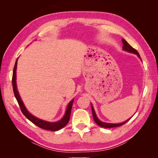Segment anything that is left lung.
I'll use <instances>...</instances> for the list:
<instances>
[{"label": "left lung", "instance_id": "8db88e82", "mask_svg": "<svg viewBox=\"0 0 158 158\" xmlns=\"http://www.w3.org/2000/svg\"><path fill=\"white\" fill-rule=\"evenodd\" d=\"M122 42H123V49L125 50L126 52H128L130 53H135V54L138 56V57L140 58V56L139 55V52H137V50H136L135 49H134L132 46H130L128 43H127L125 39H122ZM92 115H93V118L94 120L95 121V122L98 124V126H101L102 127H105V128H110V127H119L123 125V124H125L127 122H128L130 120L127 119L125 122H123V123H105V122H102L101 121H100L98 119V117H97L96 115V113L94 111V109L93 108V106L92 105Z\"/></svg>", "mask_w": 158, "mask_h": 158}]
</instances>
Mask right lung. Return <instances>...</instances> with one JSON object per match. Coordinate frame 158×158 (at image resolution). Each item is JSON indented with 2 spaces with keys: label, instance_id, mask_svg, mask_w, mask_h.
<instances>
[{
  "label": "right lung",
  "instance_id": "obj_1",
  "mask_svg": "<svg viewBox=\"0 0 158 158\" xmlns=\"http://www.w3.org/2000/svg\"><path fill=\"white\" fill-rule=\"evenodd\" d=\"M17 63H18V59L16 60L15 64L14 66V68H13V77H12V85H13V93H14V95L15 98L18 101L20 109H21L22 113L26 116V118L31 121L36 126L38 127H41L42 129L47 130H50V131H57L60 129H62V127H64L67 123H68L70 119V113H71V109H72V105L74 100H72L70 101L68 106H67V109L66 110L65 115L62 117V119L57 122H46V121H43L42 119H38L37 117L33 116L32 114L30 113L27 109H26V107L23 105L22 100L20 98L19 94L18 93V89H17V85H16V68H17Z\"/></svg>",
  "mask_w": 158,
  "mask_h": 158
}]
</instances>
